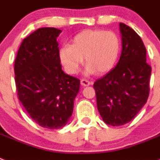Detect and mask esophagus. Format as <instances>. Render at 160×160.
<instances>
[{"label":"esophagus","instance_id":"obj_1","mask_svg":"<svg viewBox=\"0 0 160 160\" xmlns=\"http://www.w3.org/2000/svg\"><path fill=\"white\" fill-rule=\"evenodd\" d=\"M80 84L82 86H88V85H90L92 83L90 81H88L87 80H84V79H82V80H80Z\"/></svg>","mask_w":160,"mask_h":160}]
</instances>
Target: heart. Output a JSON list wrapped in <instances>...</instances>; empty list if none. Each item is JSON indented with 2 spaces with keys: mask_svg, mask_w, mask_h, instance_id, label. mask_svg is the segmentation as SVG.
Returning <instances> with one entry per match:
<instances>
[{
  "mask_svg": "<svg viewBox=\"0 0 160 160\" xmlns=\"http://www.w3.org/2000/svg\"><path fill=\"white\" fill-rule=\"evenodd\" d=\"M119 49V39L114 32L84 30L73 37L71 45L62 47L58 56L64 70L70 75L77 73L84 58L87 64L85 75H102L112 69Z\"/></svg>",
  "mask_w": 160,
  "mask_h": 160,
  "instance_id": "b5f03b06",
  "label": "heart"
}]
</instances>
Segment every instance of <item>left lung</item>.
I'll list each match as a JSON object with an SVG mask.
<instances>
[{
    "label": "left lung",
    "instance_id": "8db88e82",
    "mask_svg": "<svg viewBox=\"0 0 160 160\" xmlns=\"http://www.w3.org/2000/svg\"><path fill=\"white\" fill-rule=\"evenodd\" d=\"M119 31L122 52L117 65L93 84L99 114L103 121L112 126L130 122L146 104L151 74L141 37L122 22Z\"/></svg>",
    "mask_w": 160,
    "mask_h": 160
}]
</instances>
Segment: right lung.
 <instances>
[{"label": "right lung", "instance_id": "obj_1", "mask_svg": "<svg viewBox=\"0 0 160 160\" xmlns=\"http://www.w3.org/2000/svg\"><path fill=\"white\" fill-rule=\"evenodd\" d=\"M54 28H39L24 39L14 62L18 97L27 112L43 128L58 129L72 116L80 80L64 73Z\"/></svg>", "mask_w": 160, "mask_h": 160}]
</instances>
